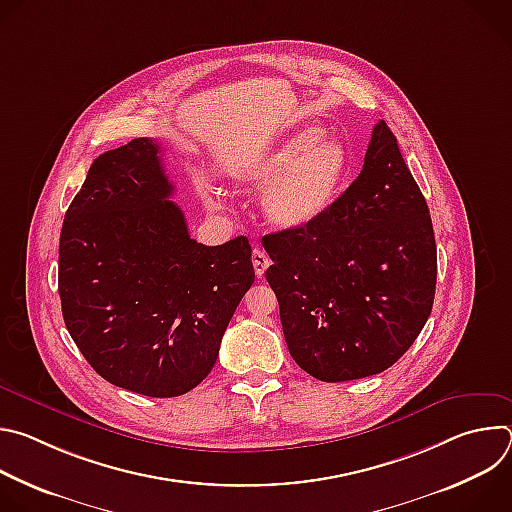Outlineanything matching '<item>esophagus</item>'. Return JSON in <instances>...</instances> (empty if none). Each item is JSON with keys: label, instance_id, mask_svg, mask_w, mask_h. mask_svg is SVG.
Returning <instances> with one entry per match:
<instances>
[{"label": "esophagus", "instance_id": "obj_1", "mask_svg": "<svg viewBox=\"0 0 512 512\" xmlns=\"http://www.w3.org/2000/svg\"><path fill=\"white\" fill-rule=\"evenodd\" d=\"M251 257H253V267H255V273H257V277H263L265 275V269L269 267V257L265 255V251H261L259 247H255L253 249V253H251Z\"/></svg>", "mask_w": 512, "mask_h": 512}]
</instances>
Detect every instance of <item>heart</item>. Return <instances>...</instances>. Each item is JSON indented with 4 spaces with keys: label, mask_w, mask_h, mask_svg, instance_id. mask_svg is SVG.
Listing matches in <instances>:
<instances>
[{
    "label": "heart",
    "mask_w": 512,
    "mask_h": 512,
    "mask_svg": "<svg viewBox=\"0 0 512 512\" xmlns=\"http://www.w3.org/2000/svg\"><path fill=\"white\" fill-rule=\"evenodd\" d=\"M348 150L318 125L304 127L241 170L237 182L247 192H263L267 221L279 229H300L320 218L338 198L348 174ZM212 204L218 196L212 192Z\"/></svg>",
    "instance_id": "1"
}]
</instances>
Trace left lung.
<instances>
[{"mask_svg":"<svg viewBox=\"0 0 512 512\" xmlns=\"http://www.w3.org/2000/svg\"><path fill=\"white\" fill-rule=\"evenodd\" d=\"M263 247L289 354L318 381L387 371L431 314V216L385 121L346 192L314 223L265 235Z\"/></svg>","mask_w":512,"mask_h":512,"instance_id":"8db88e82","label":"left lung"}]
</instances>
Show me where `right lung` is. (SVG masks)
Wrapping results in <instances>:
<instances>
[{"instance_id": "add662e5", "label": "right lung", "mask_w": 512, "mask_h": 512, "mask_svg": "<svg viewBox=\"0 0 512 512\" xmlns=\"http://www.w3.org/2000/svg\"><path fill=\"white\" fill-rule=\"evenodd\" d=\"M156 139L101 154L70 202L58 247L64 324L91 367L145 397H178L212 371L255 281L251 245L190 239Z\"/></svg>"}]
</instances>
